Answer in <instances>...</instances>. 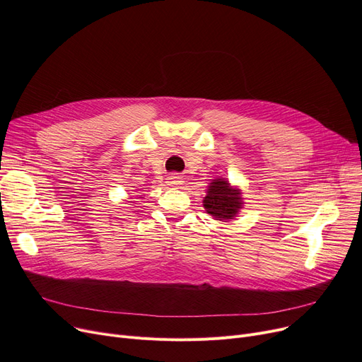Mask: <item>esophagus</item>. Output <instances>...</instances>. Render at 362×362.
<instances>
[{"label":"esophagus","instance_id":"esophagus-1","mask_svg":"<svg viewBox=\"0 0 362 362\" xmlns=\"http://www.w3.org/2000/svg\"><path fill=\"white\" fill-rule=\"evenodd\" d=\"M167 182H168V185H171V186H179V185L183 183V179H182V176H179V175H171V176L167 177Z\"/></svg>","mask_w":362,"mask_h":362}]
</instances>
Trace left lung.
<instances>
[{
    "label": "left lung",
    "mask_w": 362,
    "mask_h": 362,
    "mask_svg": "<svg viewBox=\"0 0 362 362\" xmlns=\"http://www.w3.org/2000/svg\"><path fill=\"white\" fill-rule=\"evenodd\" d=\"M204 206L206 213L211 214L216 220L233 218L238 214L239 208H242L240 192L238 189L230 187L229 182L217 179L208 186Z\"/></svg>",
    "instance_id": "1"
}]
</instances>
